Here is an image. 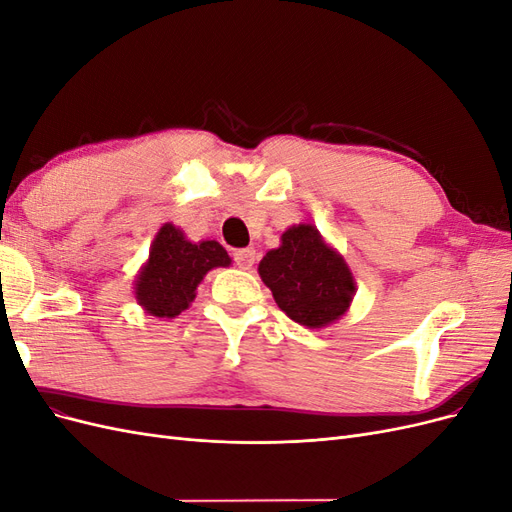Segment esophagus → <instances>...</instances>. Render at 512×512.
Wrapping results in <instances>:
<instances>
[{"mask_svg":"<svg viewBox=\"0 0 512 512\" xmlns=\"http://www.w3.org/2000/svg\"><path fill=\"white\" fill-rule=\"evenodd\" d=\"M232 258H235V265L239 269H252L254 267V260H256V250H252V247H247V250H237L235 254H232Z\"/></svg>","mask_w":512,"mask_h":512,"instance_id":"obj_1","label":"esophagus"}]
</instances>
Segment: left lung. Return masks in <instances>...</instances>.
I'll return each mask as SVG.
<instances>
[{"instance_id":"left-lung-1","label":"left lung","mask_w":512,"mask_h":512,"mask_svg":"<svg viewBox=\"0 0 512 512\" xmlns=\"http://www.w3.org/2000/svg\"><path fill=\"white\" fill-rule=\"evenodd\" d=\"M258 273L275 303L294 322L320 329L346 314L354 277L312 224L288 228L282 245L260 260Z\"/></svg>"}]
</instances>
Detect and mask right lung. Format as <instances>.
Instances as JSON below:
<instances>
[{"mask_svg":"<svg viewBox=\"0 0 512 512\" xmlns=\"http://www.w3.org/2000/svg\"><path fill=\"white\" fill-rule=\"evenodd\" d=\"M230 258L218 241L190 243L173 224H164L151 245L149 262L136 280V301L158 318H175L196 297V286Z\"/></svg>","mask_w":512,"mask_h":512,"instance_id":"right-lung-1","label":"right lung"}]
</instances>
